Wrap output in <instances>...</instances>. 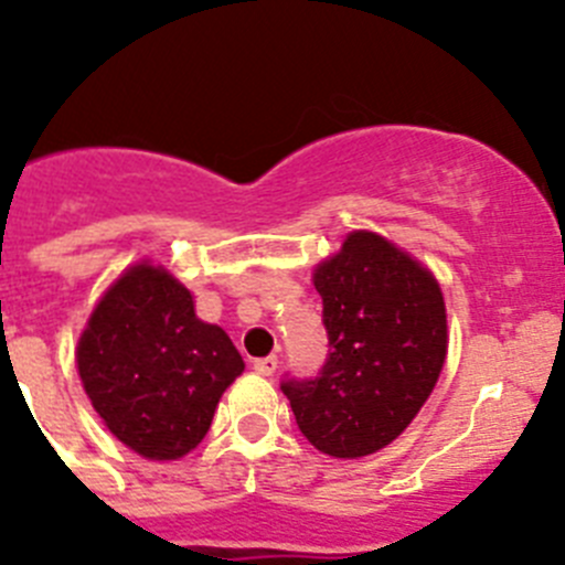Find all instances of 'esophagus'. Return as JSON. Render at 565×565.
Listing matches in <instances>:
<instances>
[{"label": "esophagus", "mask_w": 565, "mask_h": 565, "mask_svg": "<svg viewBox=\"0 0 565 565\" xmlns=\"http://www.w3.org/2000/svg\"><path fill=\"white\" fill-rule=\"evenodd\" d=\"M254 373H259V376H271L274 371H277V356H263V359H254L252 362Z\"/></svg>", "instance_id": "esophagus-1"}]
</instances>
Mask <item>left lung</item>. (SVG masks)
Here are the masks:
<instances>
[{
  "label": "left lung",
  "instance_id": "8db88e82",
  "mask_svg": "<svg viewBox=\"0 0 565 565\" xmlns=\"http://www.w3.org/2000/svg\"><path fill=\"white\" fill-rule=\"evenodd\" d=\"M331 356L311 382H282L302 436L333 458L396 441L430 398L447 359L436 274L393 239L356 228L313 266Z\"/></svg>",
  "mask_w": 565,
  "mask_h": 565
}]
</instances>
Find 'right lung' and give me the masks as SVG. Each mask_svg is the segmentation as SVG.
Here are the masks:
<instances>
[{
    "label": "right lung",
    "mask_w": 565,
    "mask_h": 565,
    "mask_svg": "<svg viewBox=\"0 0 565 565\" xmlns=\"http://www.w3.org/2000/svg\"><path fill=\"white\" fill-rule=\"evenodd\" d=\"M76 367L118 441L149 461H178L203 441L217 402L246 362L221 326L194 313L181 279L138 259L89 311Z\"/></svg>",
    "instance_id": "obj_1"
}]
</instances>
